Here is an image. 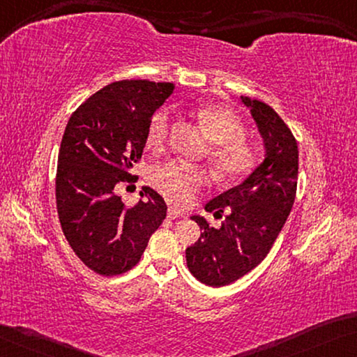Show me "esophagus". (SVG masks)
I'll use <instances>...</instances> for the list:
<instances>
[{
    "label": "esophagus",
    "instance_id": "obj_1",
    "mask_svg": "<svg viewBox=\"0 0 357 357\" xmlns=\"http://www.w3.org/2000/svg\"><path fill=\"white\" fill-rule=\"evenodd\" d=\"M183 215V212L180 211V209H177V207H169L167 209V217L169 218H178V217H182Z\"/></svg>",
    "mask_w": 357,
    "mask_h": 357
}]
</instances>
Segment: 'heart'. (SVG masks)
I'll return each mask as SVG.
<instances>
[{
    "mask_svg": "<svg viewBox=\"0 0 357 357\" xmlns=\"http://www.w3.org/2000/svg\"><path fill=\"white\" fill-rule=\"evenodd\" d=\"M196 119L212 142L209 156L212 166L222 178H241L255 164V151L244 140L245 129L239 118L229 109L204 105L196 108ZM171 128V114L166 108L158 109L146 129L148 145L161 150L166 145ZM150 182L162 196L183 206L193 199L197 190L207 182L204 169L180 161L158 164L150 174Z\"/></svg>",
    "mask_w": 357,
    "mask_h": 357,
    "instance_id": "obj_1",
    "label": "heart"
}]
</instances>
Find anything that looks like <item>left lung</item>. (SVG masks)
<instances>
[{
	"label": "left lung",
	"mask_w": 357,
	"mask_h": 357,
	"mask_svg": "<svg viewBox=\"0 0 357 357\" xmlns=\"http://www.w3.org/2000/svg\"><path fill=\"white\" fill-rule=\"evenodd\" d=\"M250 109L263 140L265 160L243 183L207 202L204 209L222 227H209L193 215L202 233L186 249V265L196 279L212 287L228 286L265 259L286 223L295 201L298 146L290 129L274 109L255 98L241 96Z\"/></svg>",
	"instance_id": "obj_1"
}]
</instances>
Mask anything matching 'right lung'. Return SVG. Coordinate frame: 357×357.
<instances>
[{"instance_id": "obj_1", "label": "right lung", "mask_w": 357, "mask_h": 357, "mask_svg": "<svg viewBox=\"0 0 357 357\" xmlns=\"http://www.w3.org/2000/svg\"><path fill=\"white\" fill-rule=\"evenodd\" d=\"M174 83L124 79L103 87L71 114L62 137L56 178L59 220L81 261L103 276L139 263L167 213L162 196L144 186L134 207L118 196L135 175L150 119Z\"/></svg>"}]
</instances>
